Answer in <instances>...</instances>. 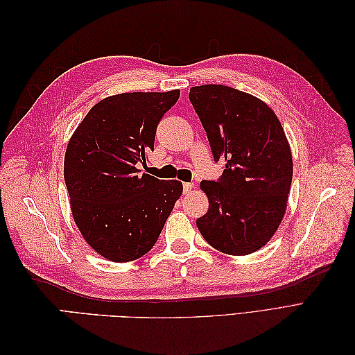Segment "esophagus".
Returning <instances> with one entry per match:
<instances>
[{
    "instance_id": "obj_1",
    "label": "esophagus",
    "mask_w": 355,
    "mask_h": 355,
    "mask_svg": "<svg viewBox=\"0 0 355 355\" xmlns=\"http://www.w3.org/2000/svg\"><path fill=\"white\" fill-rule=\"evenodd\" d=\"M192 189H194V185H192V184H184V194H188V192H191Z\"/></svg>"
}]
</instances>
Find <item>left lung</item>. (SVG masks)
Masks as SVG:
<instances>
[{
	"label": "left lung",
	"instance_id": "obj_1",
	"mask_svg": "<svg viewBox=\"0 0 355 355\" xmlns=\"http://www.w3.org/2000/svg\"><path fill=\"white\" fill-rule=\"evenodd\" d=\"M189 101L206 130L218 180H202L209 210L197 219L214 249L250 254L282 223L292 185V153L274 111L254 96L220 84L191 87Z\"/></svg>",
	"mask_w": 355,
	"mask_h": 355
}]
</instances>
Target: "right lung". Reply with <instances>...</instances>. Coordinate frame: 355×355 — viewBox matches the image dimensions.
I'll return each instance as SVG.
<instances>
[{"label":"right lung","mask_w":355,"mask_h":355,"mask_svg":"<svg viewBox=\"0 0 355 355\" xmlns=\"http://www.w3.org/2000/svg\"><path fill=\"white\" fill-rule=\"evenodd\" d=\"M179 94L110 96L93 106L68 144L63 176L73 220L85 241L112 262L151 250L182 196L179 180L137 168L154 151L157 125Z\"/></svg>","instance_id":"1"}]
</instances>
